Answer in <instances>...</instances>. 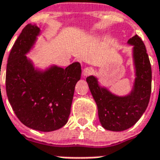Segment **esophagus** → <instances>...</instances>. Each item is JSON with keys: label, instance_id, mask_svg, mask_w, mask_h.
Returning <instances> with one entry per match:
<instances>
[{"label": "esophagus", "instance_id": "34e87169", "mask_svg": "<svg viewBox=\"0 0 160 160\" xmlns=\"http://www.w3.org/2000/svg\"><path fill=\"white\" fill-rule=\"evenodd\" d=\"M94 72L92 67H86L83 70V75L85 76H89V75H92V73Z\"/></svg>", "mask_w": 160, "mask_h": 160}]
</instances>
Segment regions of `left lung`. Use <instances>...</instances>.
Here are the masks:
<instances>
[{
    "mask_svg": "<svg viewBox=\"0 0 160 160\" xmlns=\"http://www.w3.org/2000/svg\"><path fill=\"white\" fill-rule=\"evenodd\" d=\"M128 43L134 46L136 71L134 90L129 95L116 96L105 88L100 87L95 76L86 78L97 105L100 124L105 129L111 131H123L133 126L145 111L151 94V65L144 42L135 35Z\"/></svg>",
    "mask_w": 160,
    "mask_h": 160,
    "instance_id": "1",
    "label": "left lung"
}]
</instances>
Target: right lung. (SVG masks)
<instances>
[{"label":"right lung","instance_id":"obj_1","mask_svg":"<svg viewBox=\"0 0 160 160\" xmlns=\"http://www.w3.org/2000/svg\"><path fill=\"white\" fill-rule=\"evenodd\" d=\"M39 33V27L28 24L16 39L7 60L6 90L9 102L22 124L50 132L67 123L81 66L75 62L65 69L52 66L44 72L35 70L26 54Z\"/></svg>","mask_w":160,"mask_h":160}]
</instances>
